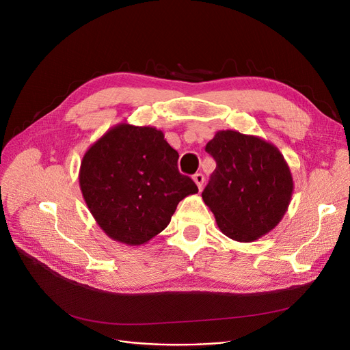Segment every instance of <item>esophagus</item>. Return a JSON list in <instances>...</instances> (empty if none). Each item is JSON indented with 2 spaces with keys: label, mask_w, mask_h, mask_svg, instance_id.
Returning a JSON list of instances; mask_svg holds the SVG:
<instances>
[{
  "label": "esophagus",
  "mask_w": 350,
  "mask_h": 350,
  "mask_svg": "<svg viewBox=\"0 0 350 350\" xmlns=\"http://www.w3.org/2000/svg\"><path fill=\"white\" fill-rule=\"evenodd\" d=\"M193 180H194V183L197 185V187L201 190V187H203V185H204V176L201 174V173H196L193 176Z\"/></svg>",
  "instance_id": "34e87169"
}]
</instances>
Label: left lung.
Instances as JSON below:
<instances>
[{
    "instance_id": "left-lung-1",
    "label": "left lung",
    "mask_w": 350,
    "mask_h": 350,
    "mask_svg": "<svg viewBox=\"0 0 350 350\" xmlns=\"http://www.w3.org/2000/svg\"><path fill=\"white\" fill-rule=\"evenodd\" d=\"M206 152L217 167L201 196L221 232L251 243L277 227L293 191L289 165L278 147L258 136L219 131Z\"/></svg>"
}]
</instances>
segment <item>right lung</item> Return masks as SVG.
Segmentation results:
<instances>
[{"instance_id":"1","label":"right lung","mask_w":350,"mask_h":350,"mask_svg":"<svg viewBox=\"0 0 350 350\" xmlns=\"http://www.w3.org/2000/svg\"><path fill=\"white\" fill-rule=\"evenodd\" d=\"M161 131L119 123L86 150L79 170L85 203L113 241L142 245L169 226L177 204L198 191L177 169Z\"/></svg>"}]
</instances>
